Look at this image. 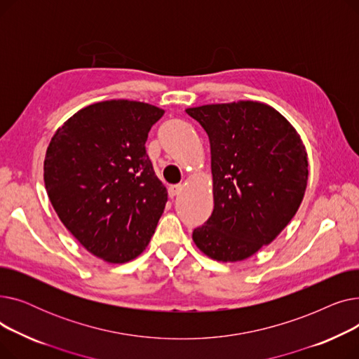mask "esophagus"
Instances as JSON below:
<instances>
[{
	"instance_id": "obj_1",
	"label": "esophagus",
	"mask_w": 359,
	"mask_h": 359,
	"mask_svg": "<svg viewBox=\"0 0 359 359\" xmlns=\"http://www.w3.org/2000/svg\"><path fill=\"white\" fill-rule=\"evenodd\" d=\"M180 192H182V186L180 184H176V186H170L168 187V196L170 198H176L177 195H180Z\"/></svg>"
}]
</instances>
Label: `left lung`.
Segmentation results:
<instances>
[{
    "instance_id": "obj_1",
    "label": "left lung",
    "mask_w": 359,
    "mask_h": 359,
    "mask_svg": "<svg viewBox=\"0 0 359 359\" xmlns=\"http://www.w3.org/2000/svg\"><path fill=\"white\" fill-rule=\"evenodd\" d=\"M210 138L214 211L192 238L218 262H238L268 246L304 198L309 161L292 125L259 102L186 109Z\"/></svg>"
}]
</instances>
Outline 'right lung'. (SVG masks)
<instances>
[{
	"label": "right lung",
	"mask_w": 359,
	"mask_h": 359,
	"mask_svg": "<svg viewBox=\"0 0 359 359\" xmlns=\"http://www.w3.org/2000/svg\"><path fill=\"white\" fill-rule=\"evenodd\" d=\"M164 110L130 100L90 104L50 140L43 179L53 210L83 246L109 263L141 255L164 211L167 191L147 154Z\"/></svg>",
	"instance_id": "right-lung-1"
}]
</instances>
